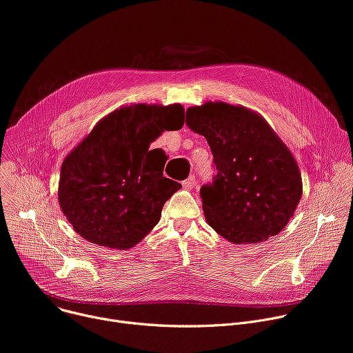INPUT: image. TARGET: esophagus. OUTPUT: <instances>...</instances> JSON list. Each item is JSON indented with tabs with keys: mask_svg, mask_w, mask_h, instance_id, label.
Masks as SVG:
<instances>
[{
	"mask_svg": "<svg viewBox=\"0 0 353 353\" xmlns=\"http://www.w3.org/2000/svg\"><path fill=\"white\" fill-rule=\"evenodd\" d=\"M181 184H183V189L192 190V189H194V185H196V177H194V176H190L189 179H185Z\"/></svg>",
	"mask_w": 353,
	"mask_h": 353,
	"instance_id": "34e87169",
	"label": "esophagus"
}]
</instances>
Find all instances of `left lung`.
<instances>
[{
  "instance_id": "8db88e82",
  "label": "left lung",
  "mask_w": 353,
  "mask_h": 353,
  "mask_svg": "<svg viewBox=\"0 0 353 353\" xmlns=\"http://www.w3.org/2000/svg\"><path fill=\"white\" fill-rule=\"evenodd\" d=\"M185 123L203 134L217 176L200 196L205 221L234 244L276 236L302 197L298 163L264 117L225 102H204L185 112Z\"/></svg>"
}]
</instances>
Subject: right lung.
<instances>
[{
  "mask_svg": "<svg viewBox=\"0 0 353 353\" xmlns=\"http://www.w3.org/2000/svg\"><path fill=\"white\" fill-rule=\"evenodd\" d=\"M184 125V108L121 106L93 126L62 161L58 201L86 241L128 250L159 223L161 208L180 183L163 176L166 156L152 157L150 143Z\"/></svg>",
  "mask_w": 353,
  "mask_h": 353,
  "instance_id": "obj_1",
  "label": "right lung"
}]
</instances>
